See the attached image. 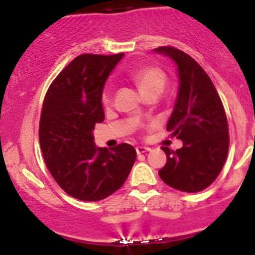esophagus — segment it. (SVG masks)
Returning a JSON list of instances; mask_svg holds the SVG:
<instances>
[{"label":"esophagus","instance_id":"esophagus-1","mask_svg":"<svg viewBox=\"0 0 255 255\" xmlns=\"http://www.w3.org/2000/svg\"><path fill=\"white\" fill-rule=\"evenodd\" d=\"M150 150L149 147H144V145H139V147H136V151L137 154H143V153H148Z\"/></svg>","mask_w":255,"mask_h":255}]
</instances>
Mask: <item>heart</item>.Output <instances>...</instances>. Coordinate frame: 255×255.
<instances>
[{
	"label": "heart",
	"instance_id": "1",
	"mask_svg": "<svg viewBox=\"0 0 255 255\" xmlns=\"http://www.w3.org/2000/svg\"><path fill=\"white\" fill-rule=\"evenodd\" d=\"M132 77L143 95H148L150 93H161L167 81L166 74L160 68L154 67V66H145L133 73ZM102 101L105 105H110L111 96L105 94Z\"/></svg>",
	"mask_w": 255,
	"mask_h": 255
}]
</instances>
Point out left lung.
Listing matches in <instances>:
<instances>
[{
  "label": "left lung",
  "mask_w": 255,
  "mask_h": 255,
  "mask_svg": "<svg viewBox=\"0 0 255 255\" xmlns=\"http://www.w3.org/2000/svg\"><path fill=\"white\" fill-rule=\"evenodd\" d=\"M154 51L177 65L178 94L166 128L183 142L176 151L162 147L167 161L159 176L173 189L197 193L216 181L227 160L229 128L224 107L208 74L191 56L173 47Z\"/></svg>",
  "instance_id": "8db88e82"
}]
</instances>
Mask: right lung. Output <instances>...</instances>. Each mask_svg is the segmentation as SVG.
I'll return each mask as SVG.
<instances>
[{
	"label": "right lung",
	"instance_id": "right-lung-1",
	"mask_svg": "<svg viewBox=\"0 0 255 255\" xmlns=\"http://www.w3.org/2000/svg\"><path fill=\"white\" fill-rule=\"evenodd\" d=\"M124 54H82L54 79L39 120V144L53 178L68 195L100 201L127 181L136 160L128 143L99 148L93 131L105 119L102 93L108 76Z\"/></svg>",
	"mask_w": 255,
	"mask_h": 255
}]
</instances>
